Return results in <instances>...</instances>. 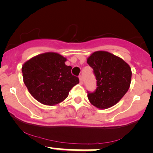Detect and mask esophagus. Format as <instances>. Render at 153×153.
Masks as SVG:
<instances>
[{"label":"esophagus","instance_id":"esophagus-1","mask_svg":"<svg viewBox=\"0 0 153 153\" xmlns=\"http://www.w3.org/2000/svg\"><path fill=\"white\" fill-rule=\"evenodd\" d=\"M79 82H80V83H82V80H83V79H82V76H81V75H80V76H79Z\"/></svg>","mask_w":153,"mask_h":153}]
</instances>
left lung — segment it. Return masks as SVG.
Segmentation results:
<instances>
[{
	"label": "left lung",
	"mask_w": 153,
	"mask_h": 153,
	"mask_svg": "<svg viewBox=\"0 0 153 153\" xmlns=\"http://www.w3.org/2000/svg\"><path fill=\"white\" fill-rule=\"evenodd\" d=\"M96 76L97 88L88 92L91 103L100 109L113 106L129 88L131 71L129 65L120 57L106 51H96L87 59Z\"/></svg>",
	"instance_id": "8db88e82"
}]
</instances>
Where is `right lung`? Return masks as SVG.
I'll return each mask as SVG.
<instances>
[{
  "label": "right lung",
  "mask_w": 153,
  "mask_h": 153,
  "mask_svg": "<svg viewBox=\"0 0 153 153\" xmlns=\"http://www.w3.org/2000/svg\"><path fill=\"white\" fill-rule=\"evenodd\" d=\"M56 53H45L30 59L22 67L24 82L30 94L44 105H53L64 100L79 82L71 74V66Z\"/></svg>",
  "instance_id": "right-lung-1"
}]
</instances>
